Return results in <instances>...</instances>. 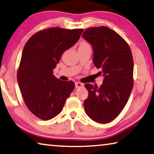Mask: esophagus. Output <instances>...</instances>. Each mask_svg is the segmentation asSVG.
<instances>
[{
  "label": "esophagus",
  "mask_w": 154,
  "mask_h": 154,
  "mask_svg": "<svg viewBox=\"0 0 154 154\" xmlns=\"http://www.w3.org/2000/svg\"><path fill=\"white\" fill-rule=\"evenodd\" d=\"M82 87H83V83H80V82H77V83H75V88L78 89V88H82Z\"/></svg>",
  "instance_id": "obj_1"
}]
</instances>
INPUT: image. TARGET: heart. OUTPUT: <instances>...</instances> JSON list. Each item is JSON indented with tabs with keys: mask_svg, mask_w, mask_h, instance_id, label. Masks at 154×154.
<instances>
[{
	"mask_svg": "<svg viewBox=\"0 0 154 154\" xmlns=\"http://www.w3.org/2000/svg\"><path fill=\"white\" fill-rule=\"evenodd\" d=\"M89 46L88 43H87L86 42H81L80 44V46Z\"/></svg>",
	"mask_w": 154,
	"mask_h": 154,
	"instance_id": "1",
	"label": "heart"
}]
</instances>
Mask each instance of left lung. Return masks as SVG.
Listing matches in <instances>:
<instances>
[{
	"instance_id": "8db88e82",
	"label": "left lung",
	"mask_w": 154,
	"mask_h": 154,
	"mask_svg": "<svg viewBox=\"0 0 154 154\" xmlns=\"http://www.w3.org/2000/svg\"><path fill=\"white\" fill-rule=\"evenodd\" d=\"M83 38L94 49L93 61L104 76L100 87L87 83L88 97L83 103L86 114L98 123L115 119L128 100L133 87V58L128 44L108 27H89Z\"/></svg>"
}]
</instances>
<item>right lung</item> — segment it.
Returning <instances> with one entry per match:
<instances>
[{
  "label": "right lung",
  "instance_id": "add662e5",
  "mask_svg": "<svg viewBox=\"0 0 154 154\" xmlns=\"http://www.w3.org/2000/svg\"><path fill=\"white\" fill-rule=\"evenodd\" d=\"M83 32V29L50 27L35 33L25 45L17 82L25 104L38 118L47 121L57 116L74 89L72 81L57 79L53 69Z\"/></svg>",
  "mask_w": 154,
  "mask_h": 154
}]
</instances>
